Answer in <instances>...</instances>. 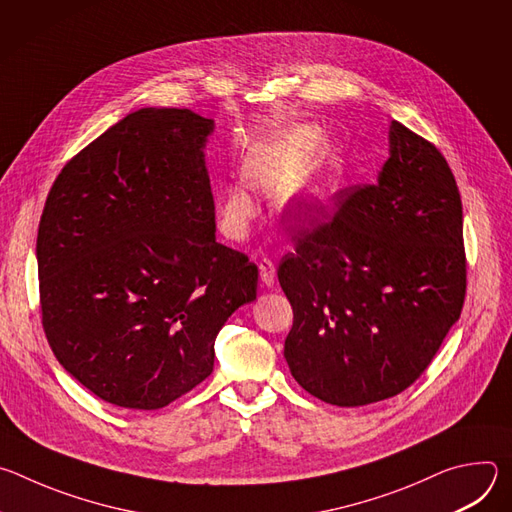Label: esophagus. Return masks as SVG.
I'll list each match as a JSON object with an SVG mask.
<instances>
[{
    "label": "esophagus",
    "instance_id": "1",
    "mask_svg": "<svg viewBox=\"0 0 512 512\" xmlns=\"http://www.w3.org/2000/svg\"><path fill=\"white\" fill-rule=\"evenodd\" d=\"M259 277H261V281H263L267 287H271V285L275 283V279H277V269H275V263H273L271 259H261V261H259Z\"/></svg>",
    "mask_w": 512,
    "mask_h": 512
}]
</instances>
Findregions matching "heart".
<instances>
[{
    "label": "heart",
    "instance_id": "b5f03b06",
    "mask_svg": "<svg viewBox=\"0 0 512 512\" xmlns=\"http://www.w3.org/2000/svg\"><path fill=\"white\" fill-rule=\"evenodd\" d=\"M320 141L322 133L314 127H294L277 133L249 152L243 176L255 190L273 194L300 175L285 200L312 214L336 192L344 170L342 154L334 145H326L310 162ZM248 187L245 182H229L218 188V210L231 235H241L257 214V204Z\"/></svg>",
    "mask_w": 512,
    "mask_h": 512
}]
</instances>
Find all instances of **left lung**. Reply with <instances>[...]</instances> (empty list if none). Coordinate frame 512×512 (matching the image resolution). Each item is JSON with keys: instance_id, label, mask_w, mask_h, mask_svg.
<instances>
[{"instance_id": "left-lung-1", "label": "left lung", "mask_w": 512, "mask_h": 512, "mask_svg": "<svg viewBox=\"0 0 512 512\" xmlns=\"http://www.w3.org/2000/svg\"><path fill=\"white\" fill-rule=\"evenodd\" d=\"M375 184L340 190L277 269L294 308L283 356L310 395L358 407L413 385L466 298L462 198L442 152L399 121Z\"/></svg>"}]
</instances>
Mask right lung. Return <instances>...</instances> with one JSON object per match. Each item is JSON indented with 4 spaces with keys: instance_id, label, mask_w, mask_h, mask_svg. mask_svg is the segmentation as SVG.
I'll return each instance as SVG.
<instances>
[{
    "instance_id": "add662e5",
    "label": "right lung",
    "mask_w": 512,
    "mask_h": 512,
    "mask_svg": "<svg viewBox=\"0 0 512 512\" xmlns=\"http://www.w3.org/2000/svg\"><path fill=\"white\" fill-rule=\"evenodd\" d=\"M214 127L190 109L129 113L54 180L38 227L42 328L99 399L160 409L200 385L257 265L214 239L204 166Z\"/></svg>"
}]
</instances>
